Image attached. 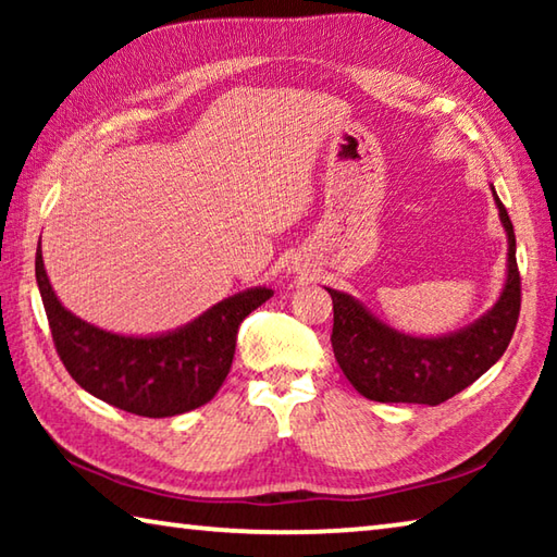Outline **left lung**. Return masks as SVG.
<instances>
[{
	"mask_svg": "<svg viewBox=\"0 0 557 557\" xmlns=\"http://www.w3.org/2000/svg\"><path fill=\"white\" fill-rule=\"evenodd\" d=\"M494 199L508 235V275L502 297L474 324L437 338L408 336L379 322L351 295L329 289L334 301V356L363 398L440 405L504 356L521 314V275L516 265L513 223L496 191Z\"/></svg>",
	"mask_w": 557,
	"mask_h": 557,
	"instance_id": "left-lung-1",
	"label": "left lung"
}]
</instances>
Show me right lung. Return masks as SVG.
<instances>
[{
	"instance_id": "add662e5",
	"label": "right lung",
	"mask_w": 557,
	"mask_h": 557,
	"mask_svg": "<svg viewBox=\"0 0 557 557\" xmlns=\"http://www.w3.org/2000/svg\"><path fill=\"white\" fill-rule=\"evenodd\" d=\"M36 282L71 379L96 398L143 418H172L209 403L231 371L240 322L272 297L268 287L245 289L176 332L137 338L102 332L71 314L46 275L41 243Z\"/></svg>"
}]
</instances>
